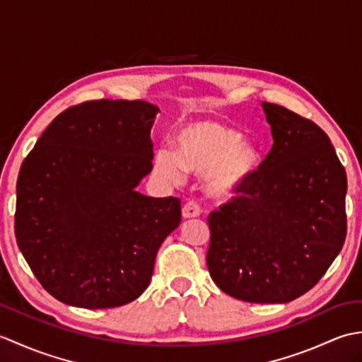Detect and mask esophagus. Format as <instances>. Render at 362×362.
<instances>
[{
  "label": "esophagus",
  "mask_w": 362,
  "mask_h": 362,
  "mask_svg": "<svg viewBox=\"0 0 362 362\" xmlns=\"http://www.w3.org/2000/svg\"><path fill=\"white\" fill-rule=\"evenodd\" d=\"M201 205H199L196 201H189L187 202L185 205H183L182 209V216L185 219H189V218H197L199 214H201Z\"/></svg>",
  "instance_id": "esophagus-1"
}]
</instances>
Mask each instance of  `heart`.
Segmentation results:
<instances>
[{
  "label": "heart",
  "instance_id": "heart-1",
  "mask_svg": "<svg viewBox=\"0 0 362 362\" xmlns=\"http://www.w3.org/2000/svg\"><path fill=\"white\" fill-rule=\"evenodd\" d=\"M156 171L171 182L185 173L206 175V188L216 197H233L247 188L259 168L255 146L218 121H199L183 127L175 138V152L160 149Z\"/></svg>",
  "mask_w": 362,
  "mask_h": 362
}]
</instances>
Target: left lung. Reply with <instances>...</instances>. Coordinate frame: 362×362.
Instances as JSON below:
<instances>
[{
	"mask_svg": "<svg viewBox=\"0 0 362 362\" xmlns=\"http://www.w3.org/2000/svg\"><path fill=\"white\" fill-rule=\"evenodd\" d=\"M272 149L241 196L209 216L213 281L250 303H286L332 266L347 235V175L316 122L263 103Z\"/></svg>",
	"mask_w": 362,
	"mask_h": 362,
	"instance_id": "8db88e82",
	"label": "left lung"
}]
</instances>
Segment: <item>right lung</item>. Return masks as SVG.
Listing matches in <instances>:
<instances>
[{"mask_svg":"<svg viewBox=\"0 0 362 362\" xmlns=\"http://www.w3.org/2000/svg\"><path fill=\"white\" fill-rule=\"evenodd\" d=\"M157 105L87 101L46 127L20 168L15 238L30 271L62 303L115 308L149 286L179 197L135 191L152 169Z\"/></svg>","mask_w":362,"mask_h":362,"instance_id":"obj_1","label":"right lung"}]
</instances>
